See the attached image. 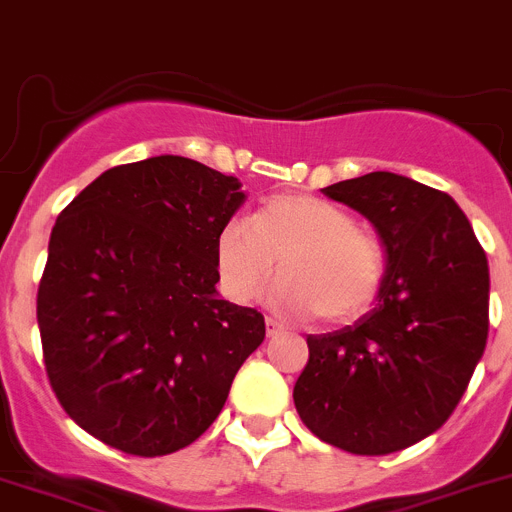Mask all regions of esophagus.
I'll return each mask as SVG.
<instances>
[{
	"label": "esophagus",
	"mask_w": 512,
	"mask_h": 512,
	"mask_svg": "<svg viewBox=\"0 0 512 512\" xmlns=\"http://www.w3.org/2000/svg\"><path fill=\"white\" fill-rule=\"evenodd\" d=\"M265 331H267V336H278V333L285 331V326L280 321H275V318H267Z\"/></svg>",
	"instance_id": "obj_1"
}]
</instances>
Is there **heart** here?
Here are the masks:
<instances>
[{
  "mask_svg": "<svg viewBox=\"0 0 512 512\" xmlns=\"http://www.w3.org/2000/svg\"><path fill=\"white\" fill-rule=\"evenodd\" d=\"M280 260L285 272L267 300L288 313H318L323 323L356 321L379 298L386 255L374 234L338 204L313 194H278L252 217H232L217 234L219 288L250 303Z\"/></svg>",
  "mask_w": 512,
  "mask_h": 512,
  "instance_id": "heart-1",
  "label": "heart"
}]
</instances>
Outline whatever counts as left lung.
I'll return each instance as SVG.
<instances>
[{
    "label": "left lung",
    "instance_id": "1",
    "mask_svg": "<svg viewBox=\"0 0 512 512\" xmlns=\"http://www.w3.org/2000/svg\"><path fill=\"white\" fill-rule=\"evenodd\" d=\"M364 214L386 252L379 305L353 326L308 336L293 389L305 427L353 455H389L437 432L487 343L490 272L444 191L371 171L323 189Z\"/></svg>",
    "mask_w": 512,
    "mask_h": 512
}]
</instances>
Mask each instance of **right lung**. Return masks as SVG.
<instances>
[{
    "instance_id": "1",
    "label": "right lung",
    "mask_w": 512,
    "mask_h": 512,
    "mask_svg": "<svg viewBox=\"0 0 512 512\" xmlns=\"http://www.w3.org/2000/svg\"><path fill=\"white\" fill-rule=\"evenodd\" d=\"M240 186L154 156L103 171L57 217L37 290L45 371L70 419L108 447L159 457L202 437L265 338L262 313L214 288Z\"/></svg>"
}]
</instances>
